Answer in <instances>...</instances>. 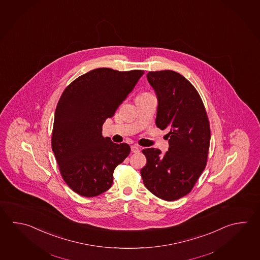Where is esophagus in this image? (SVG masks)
I'll return each instance as SVG.
<instances>
[{
    "label": "esophagus",
    "instance_id": "esophagus-1",
    "mask_svg": "<svg viewBox=\"0 0 260 260\" xmlns=\"http://www.w3.org/2000/svg\"><path fill=\"white\" fill-rule=\"evenodd\" d=\"M131 149H132V152H134V153L140 152V148L138 147L137 145H133Z\"/></svg>",
    "mask_w": 260,
    "mask_h": 260
}]
</instances>
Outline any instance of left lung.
I'll return each mask as SVG.
<instances>
[{
	"label": "left lung",
	"mask_w": 260,
	"mask_h": 260,
	"mask_svg": "<svg viewBox=\"0 0 260 260\" xmlns=\"http://www.w3.org/2000/svg\"><path fill=\"white\" fill-rule=\"evenodd\" d=\"M147 80L156 94L155 124L167 129L169 147L142 150L147 164L141 170L144 186L165 201L191 191L207 164L211 131L204 105L195 87L173 71L150 72Z\"/></svg>",
	"instance_id": "obj_1"
}]
</instances>
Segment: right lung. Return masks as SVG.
<instances>
[{"label": "right lung", "mask_w": 260, "mask_h": 260, "mask_svg": "<svg viewBox=\"0 0 260 260\" xmlns=\"http://www.w3.org/2000/svg\"><path fill=\"white\" fill-rule=\"evenodd\" d=\"M143 71L98 68L64 90L55 111L52 151L64 181L83 197L109 189L113 173L129 154L127 143L102 136V127L133 91Z\"/></svg>", "instance_id": "obj_1"}]
</instances>
